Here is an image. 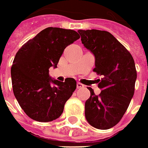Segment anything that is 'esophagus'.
Masks as SVG:
<instances>
[{
    "mask_svg": "<svg viewBox=\"0 0 148 148\" xmlns=\"http://www.w3.org/2000/svg\"><path fill=\"white\" fill-rule=\"evenodd\" d=\"M76 87H77V89H81V88L84 87V85H82L80 82H77V83H76Z\"/></svg>",
    "mask_w": 148,
    "mask_h": 148,
    "instance_id": "34e87169",
    "label": "esophagus"
}]
</instances>
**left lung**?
Instances as JSON below:
<instances>
[{
    "instance_id": "left-lung-1",
    "label": "left lung",
    "mask_w": 148,
    "mask_h": 148,
    "mask_svg": "<svg viewBox=\"0 0 148 148\" xmlns=\"http://www.w3.org/2000/svg\"><path fill=\"white\" fill-rule=\"evenodd\" d=\"M81 42L95 58L94 72L101 93L96 95L89 88L85 115L90 125L99 130L115 126L125 113L134 94L137 79L135 63L131 53L108 32L79 30Z\"/></svg>"
}]
</instances>
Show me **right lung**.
Returning a JSON list of instances; mask_svg holds the SVG:
<instances>
[{
	"instance_id": "obj_1",
	"label": "right lung",
	"mask_w": 148,
	"mask_h": 148,
	"mask_svg": "<svg viewBox=\"0 0 148 148\" xmlns=\"http://www.w3.org/2000/svg\"><path fill=\"white\" fill-rule=\"evenodd\" d=\"M80 38L76 31L47 27L21 47L11 67L14 95L28 116L49 122L62 115L65 103L76 88V81L51 79L49 67H57L67 45ZM53 84V85H51Z\"/></svg>"
}]
</instances>
